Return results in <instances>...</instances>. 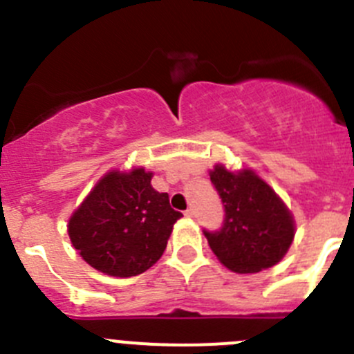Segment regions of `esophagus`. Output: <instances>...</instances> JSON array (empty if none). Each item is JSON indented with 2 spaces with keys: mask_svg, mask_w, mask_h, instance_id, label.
I'll return each mask as SVG.
<instances>
[{
  "mask_svg": "<svg viewBox=\"0 0 354 354\" xmlns=\"http://www.w3.org/2000/svg\"><path fill=\"white\" fill-rule=\"evenodd\" d=\"M184 215H186V217H189V218H193L194 217V210H193V208H187V210L184 212Z\"/></svg>",
  "mask_w": 354,
  "mask_h": 354,
  "instance_id": "1",
  "label": "esophagus"
}]
</instances>
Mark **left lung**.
Segmentation results:
<instances>
[{
    "label": "left lung",
    "mask_w": 354,
    "mask_h": 354,
    "mask_svg": "<svg viewBox=\"0 0 354 354\" xmlns=\"http://www.w3.org/2000/svg\"><path fill=\"white\" fill-rule=\"evenodd\" d=\"M210 180L225 214L221 230L203 233L218 261L241 274L278 264L295 234L294 217L281 198L248 168L230 171L215 165Z\"/></svg>",
    "instance_id": "8db88e82"
}]
</instances>
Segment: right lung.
<instances>
[{
  "instance_id": "obj_1",
  "label": "right lung",
  "mask_w": 354,
  "mask_h": 354,
  "mask_svg": "<svg viewBox=\"0 0 354 354\" xmlns=\"http://www.w3.org/2000/svg\"><path fill=\"white\" fill-rule=\"evenodd\" d=\"M151 177L144 168L107 171L71 215V243L97 271L129 278L163 255L183 214L151 186Z\"/></svg>"
}]
</instances>
